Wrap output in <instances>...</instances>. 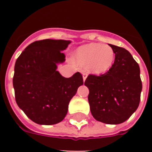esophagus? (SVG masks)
Listing matches in <instances>:
<instances>
[{
	"label": "esophagus",
	"mask_w": 152,
	"mask_h": 152,
	"mask_svg": "<svg viewBox=\"0 0 152 152\" xmlns=\"http://www.w3.org/2000/svg\"><path fill=\"white\" fill-rule=\"evenodd\" d=\"M82 75H83V80H84V81H85L86 78H87V77H88V74L85 73V72H83Z\"/></svg>",
	"instance_id": "1"
}]
</instances>
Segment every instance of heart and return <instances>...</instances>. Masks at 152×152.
Segmentation results:
<instances>
[{"label": "heart", "instance_id": "heart-1", "mask_svg": "<svg viewBox=\"0 0 152 152\" xmlns=\"http://www.w3.org/2000/svg\"><path fill=\"white\" fill-rule=\"evenodd\" d=\"M75 58L88 72L102 75L110 70L115 61V52L110 45L92 42L78 47L75 52Z\"/></svg>", "mask_w": 152, "mask_h": 152}]
</instances>
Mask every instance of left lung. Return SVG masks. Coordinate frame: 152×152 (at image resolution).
Listing matches in <instances>:
<instances>
[{
	"instance_id": "8db88e82",
	"label": "left lung",
	"mask_w": 152,
	"mask_h": 152,
	"mask_svg": "<svg viewBox=\"0 0 152 152\" xmlns=\"http://www.w3.org/2000/svg\"><path fill=\"white\" fill-rule=\"evenodd\" d=\"M115 52L110 70L100 76L90 75L84 85L89 89L92 116L106 124H120L135 112L142 89L140 68L130 52L109 44Z\"/></svg>"
}]
</instances>
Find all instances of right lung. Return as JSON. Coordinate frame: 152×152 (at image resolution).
<instances>
[{
    "label": "right lung",
    "mask_w": 152,
    "mask_h": 152,
    "mask_svg": "<svg viewBox=\"0 0 152 152\" xmlns=\"http://www.w3.org/2000/svg\"><path fill=\"white\" fill-rule=\"evenodd\" d=\"M70 40L43 39L29 44L15 63L13 85L17 105L39 125H54L67 115L68 104L84 84L76 72L64 77L57 71Z\"/></svg>",
    "instance_id": "obj_1"
}]
</instances>
